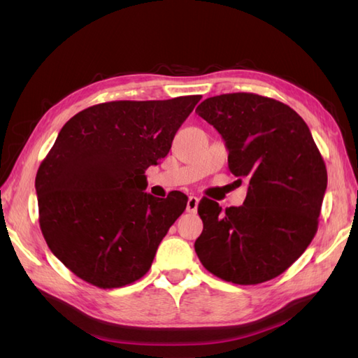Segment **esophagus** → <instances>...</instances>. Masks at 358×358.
Masks as SVG:
<instances>
[{"mask_svg": "<svg viewBox=\"0 0 358 358\" xmlns=\"http://www.w3.org/2000/svg\"><path fill=\"white\" fill-rule=\"evenodd\" d=\"M199 203H200L199 196L191 195V196H189V200H187V204H186V210L191 212V214H195L196 209H199Z\"/></svg>", "mask_w": 358, "mask_h": 358, "instance_id": "esophagus-1", "label": "esophagus"}]
</instances>
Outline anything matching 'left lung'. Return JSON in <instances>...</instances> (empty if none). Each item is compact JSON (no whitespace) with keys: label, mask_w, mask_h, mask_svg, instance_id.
Masks as SVG:
<instances>
[{"label":"left lung","mask_w":358,"mask_h":358,"mask_svg":"<svg viewBox=\"0 0 358 358\" xmlns=\"http://www.w3.org/2000/svg\"><path fill=\"white\" fill-rule=\"evenodd\" d=\"M195 112L223 136L229 171L249 185L238 208L200 201L195 252L210 273L235 285L275 278L317 232L328 186L320 150L299 113L268 96L223 94Z\"/></svg>","instance_id":"8db88e82"}]
</instances>
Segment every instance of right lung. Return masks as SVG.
<instances>
[{
  "instance_id": "obj_1",
  "label": "right lung",
  "mask_w": 358,
  "mask_h": 358,
  "mask_svg": "<svg viewBox=\"0 0 358 358\" xmlns=\"http://www.w3.org/2000/svg\"><path fill=\"white\" fill-rule=\"evenodd\" d=\"M200 100L187 95L101 103L78 112L59 131L35 187L44 240L75 275L112 289L149 271L187 196L144 192V172L169 154L175 134Z\"/></svg>"
}]
</instances>
